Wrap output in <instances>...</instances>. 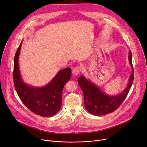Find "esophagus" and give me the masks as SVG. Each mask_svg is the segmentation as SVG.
<instances>
[{
	"label": "esophagus",
	"instance_id": "34e87169",
	"mask_svg": "<svg viewBox=\"0 0 147 147\" xmlns=\"http://www.w3.org/2000/svg\"><path fill=\"white\" fill-rule=\"evenodd\" d=\"M80 71H81V69L80 68V67H74V68L73 69L72 73H73V75L76 76H78L79 74H80Z\"/></svg>",
	"mask_w": 147,
	"mask_h": 147
}]
</instances>
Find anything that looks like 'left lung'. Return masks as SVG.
Masks as SVG:
<instances>
[{"label": "left lung", "instance_id": "obj_1", "mask_svg": "<svg viewBox=\"0 0 147 147\" xmlns=\"http://www.w3.org/2000/svg\"><path fill=\"white\" fill-rule=\"evenodd\" d=\"M129 61L132 68L126 88L121 93L117 95H109L104 93L96 85L92 83L83 76L78 79V83L84 95V107L88 112L95 115H102L114 111L124 101L134 82V68L132 65V52H129Z\"/></svg>", "mask_w": 147, "mask_h": 147}]
</instances>
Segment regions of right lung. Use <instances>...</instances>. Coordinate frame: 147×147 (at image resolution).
<instances>
[{
	"label": "right lung",
	"mask_w": 147,
	"mask_h": 147,
	"mask_svg": "<svg viewBox=\"0 0 147 147\" xmlns=\"http://www.w3.org/2000/svg\"><path fill=\"white\" fill-rule=\"evenodd\" d=\"M22 42L15 53L13 65L15 89L21 101L33 113L42 117L56 114L62 105V93L65 83L70 80L69 67L61 69L52 80L43 87H34L23 81L19 68L18 59Z\"/></svg>",
	"instance_id": "add662e5"
}]
</instances>
